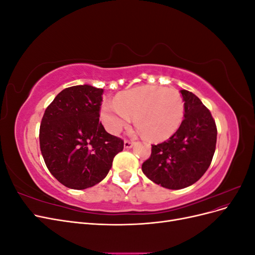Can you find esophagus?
<instances>
[{"label": "esophagus", "mask_w": 255, "mask_h": 255, "mask_svg": "<svg viewBox=\"0 0 255 255\" xmlns=\"http://www.w3.org/2000/svg\"><path fill=\"white\" fill-rule=\"evenodd\" d=\"M133 145H134V142H133V141L125 140V148H126V149H130Z\"/></svg>", "instance_id": "1"}]
</instances>
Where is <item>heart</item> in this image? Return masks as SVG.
<instances>
[{"label": "heart", "instance_id": "1", "mask_svg": "<svg viewBox=\"0 0 255 255\" xmlns=\"http://www.w3.org/2000/svg\"><path fill=\"white\" fill-rule=\"evenodd\" d=\"M130 116L148 139H167L182 123L183 99L173 88L144 85L120 92L114 102H105L100 111L105 128L112 134L127 127Z\"/></svg>", "mask_w": 255, "mask_h": 255}]
</instances>
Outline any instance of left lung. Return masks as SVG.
Here are the masks:
<instances>
[{
	"mask_svg": "<svg viewBox=\"0 0 255 255\" xmlns=\"http://www.w3.org/2000/svg\"><path fill=\"white\" fill-rule=\"evenodd\" d=\"M184 120L167 141L152 144L142 172L168 189H182L196 183L210 167L217 141V128L211 112L196 95L181 90Z\"/></svg>",
	"mask_w": 255,
	"mask_h": 255,
	"instance_id": "8db88e82",
	"label": "left lung"
}]
</instances>
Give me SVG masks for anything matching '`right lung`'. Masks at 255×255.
<instances>
[{"mask_svg": "<svg viewBox=\"0 0 255 255\" xmlns=\"http://www.w3.org/2000/svg\"><path fill=\"white\" fill-rule=\"evenodd\" d=\"M103 89L78 85L60 91L47 107L39 129L44 163L55 179L71 189L101 182L123 140L100 122Z\"/></svg>", "mask_w": 255, "mask_h": 255, "instance_id": "1", "label": "right lung"}]
</instances>
